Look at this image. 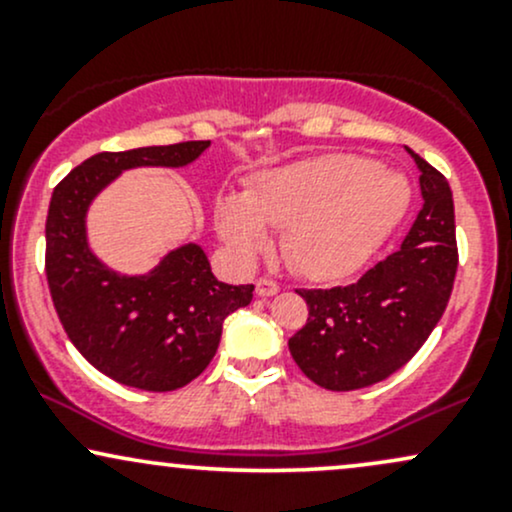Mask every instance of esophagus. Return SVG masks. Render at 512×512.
Segmentation results:
<instances>
[{
  "label": "esophagus",
  "mask_w": 512,
  "mask_h": 512,
  "mask_svg": "<svg viewBox=\"0 0 512 512\" xmlns=\"http://www.w3.org/2000/svg\"><path fill=\"white\" fill-rule=\"evenodd\" d=\"M257 296L267 298V296H274V293H279L281 286L276 284L274 279H269V276H262V279H257Z\"/></svg>",
  "instance_id": "1"
}]
</instances>
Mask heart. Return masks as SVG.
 I'll return each mask as SVG.
<instances>
[{
    "label": "heart",
    "instance_id": "b5f03b06",
    "mask_svg": "<svg viewBox=\"0 0 512 512\" xmlns=\"http://www.w3.org/2000/svg\"><path fill=\"white\" fill-rule=\"evenodd\" d=\"M411 187L404 175L366 156L327 154L257 173L243 199L219 197V236L240 260L269 245L264 228L284 231L281 250L298 274L334 281L358 272L404 219Z\"/></svg>",
    "mask_w": 512,
    "mask_h": 512
}]
</instances>
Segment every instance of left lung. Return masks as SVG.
<instances>
[{
    "mask_svg": "<svg viewBox=\"0 0 512 512\" xmlns=\"http://www.w3.org/2000/svg\"><path fill=\"white\" fill-rule=\"evenodd\" d=\"M421 207L402 248L361 279L334 289H298L308 322L289 339L298 368L332 392L390 378L424 346L448 308L457 274L455 204L443 173L414 151Z\"/></svg>",
    "mask_w": 512,
    "mask_h": 512,
    "instance_id": "left-lung-1",
    "label": "left lung"
}]
</instances>
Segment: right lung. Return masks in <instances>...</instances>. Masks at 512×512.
<instances>
[{
  "instance_id": "obj_1",
  "label": "right lung",
  "mask_w": 512,
  "mask_h": 512,
  "mask_svg": "<svg viewBox=\"0 0 512 512\" xmlns=\"http://www.w3.org/2000/svg\"><path fill=\"white\" fill-rule=\"evenodd\" d=\"M209 142L103 151L55 187L45 221V274L64 332L79 354L115 383L170 392L214 358L228 315L252 301L255 286L223 284L199 245L173 250L151 274L125 276L88 250L86 211L122 170L180 168Z\"/></svg>"
}]
</instances>
